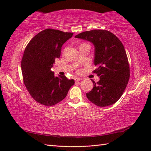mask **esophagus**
Returning <instances> with one entry per match:
<instances>
[{"label": "esophagus", "mask_w": 151, "mask_h": 151, "mask_svg": "<svg viewBox=\"0 0 151 151\" xmlns=\"http://www.w3.org/2000/svg\"><path fill=\"white\" fill-rule=\"evenodd\" d=\"M75 81H76V82H78V81H82V78H75Z\"/></svg>", "instance_id": "obj_1"}]
</instances>
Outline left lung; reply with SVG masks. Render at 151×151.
Listing matches in <instances>:
<instances>
[{
  "label": "left lung",
  "mask_w": 151,
  "mask_h": 151,
  "mask_svg": "<svg viewBox=\"0 0 151 151\" xmlns=\"http://www.w3.org/2000/svg\"><path fill=\"white\" fill-rule=\"evenodd\" d=\"M90 41L95 46V73L100 81L86 97L94 104L105 107L115 103L126 88L130 78V67L126 51L121 41L106 30L86 31L75 36Z\"/></svg>",
  "instance_id": "8db88e82"
}]
</instances>
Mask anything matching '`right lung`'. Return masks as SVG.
Wrapping results in <instances>:
<instances>
[{"instance_id":"1","label":"right lung","mask_w":151,"mask_h":151,"mask_svg":"<svg viewBox=\"0 0 151 151\" xmlns=\"http://www.w3.org/2000/svg\"><path fill=\"white\" fill-rule=\"evenodd\" d=\"M73 33L47 28L36 35L26 47L21 60L24 84L31 97L40 104L51 106L65 98L73 79L54 76L51 71L64 43Z\"/></svg>"}]
</instances>
